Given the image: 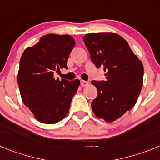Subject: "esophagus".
<instances>
[{
    "mask_svg": "<svg viewBox=\"0 0 160 160\" xmlns=\"http://www.w3.org/2000/svg\"><path fill=\"white\" fill-rule=\"evenodd\" d=\"M80 84H81L83 87H87V86H88V85H89V83H88V81L81 80V81H80Z\"/></svg>",
    "mask_w": 160,
    "mask_h": 160,
    "instance_id": "34e87169",
    "label": "esophagus"
}]
</instances>
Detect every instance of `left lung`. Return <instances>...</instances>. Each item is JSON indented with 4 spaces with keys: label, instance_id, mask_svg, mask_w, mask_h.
Segmentation results:
<instances>
[{
    "label": "left lung",
    "instance_id": "1",
    "mask_svg": "<svg viewBox=\"0 0 160 160\" xmlns=\"http://www.w3.org/2000/svg\"><path fill=\"white\" fill-rule=\"evenodd\" d=\"M83 42L94 65L106 72L105 80L92 81L98 90L92 110L99 118L114 122L137 102L143 85V64L127 42L114 33L87 34Z\"/></svg>",
    "mask_w": 160,
    "mask_h": 160
}]
</instances>
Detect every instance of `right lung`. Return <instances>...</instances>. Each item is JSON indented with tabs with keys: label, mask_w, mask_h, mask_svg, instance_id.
<instances>
[{
	"label": "right lung",
	"mask_w": 160,
	"mask_h": 160,
	"mask_svg": "<svg viewBox=\"0 0 160 160\" xmlns=\"http://www.w3.org/2000/svg\"><path fill=\"white\" fill-rule=\"evenodd\" d=\"M74 46L75 40L70 35L49 34L22 54L17 76L19 92L23 103L39 122L55 124L68 113L80 80H60L53 73L68 68Z\"/></svg>",
	"instance_id": "obj_1"
}]
</instances>
